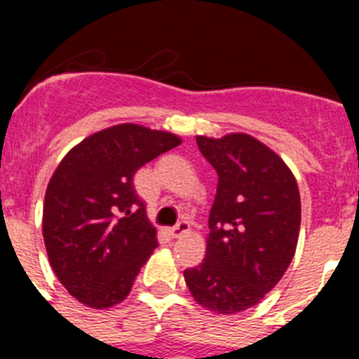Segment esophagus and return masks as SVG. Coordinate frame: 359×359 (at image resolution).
Wrapping results in <instances>:
<instances>
[{
    "label": "esophagus",
    "mask_w": 359,
    "mask_h": 359,
    "mask_svg": "<svg viewBox=\"0 0 359 359\" xmlns=\"http://www.w3.org/2000/svg\"><path fill=\"white\" fill-rule=\"evenodd\" d=\"M190 230V224L187 223V221H180V223L176 224V226H172L170 228V237H174V239H176V237H182V236H185L187 231Z\"/></svg>",
    "instance_id": "34e87169"
}]
</instances>
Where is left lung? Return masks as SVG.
<instances>
[{
  "instance_id": "8db88e82",
  "label": "left lung",
  "mask_w": 359,
  "mask_h": 359,
  "mask_svg": "<svg viewBox=\"0 0 359 359\" xmlns=\"http://www.w3.org/2000/svg\"><path fill=\"white\" fill-rule=\"evenodd\" d=\"M217 172L207 253L183 271L199 306L236 315L257 306L290 268L300 231L297 180L277 152L244 133L196 136Z\"/></svg>"
}]
</instances>
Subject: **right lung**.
Instances as JSON below:
<instances>
[{
    "label": "right lung",
    "mask_w": 359,
    "mask_h": 359,
    "mask_svg": "<svg viewBox=\"0 0 359 359\" xmlns=\"http://www.w3.org/2000/svg\"><path fill=\"white\" fill-rule=\"evenodd\" d=\"M180 144L172 133L120 123L62 158L44 196L43 237L53 273L79 302L106 309L129 294L158 246L133 177Z\"/></svg>",
    "instance_id": "add662e5"
}]
</instances>
